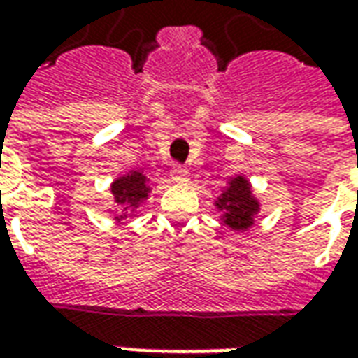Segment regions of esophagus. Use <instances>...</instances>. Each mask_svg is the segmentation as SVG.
<instances>
[{"mask_svg": "<svg viewBox=\"0 0 358 358\" xmlns=\"http://www.w3.org/2000/svg\"><path fill=\"white\" fill-rule=\"evenodd\" d=\"M171 176L176 184H184V182L189 180V172H187V169H184V166H174L171 171Z\"/></svg>", "mask_w": 358, "mask_h": 358, "instance_id": "obj_1", "label": "esophagus"}]
</instances>
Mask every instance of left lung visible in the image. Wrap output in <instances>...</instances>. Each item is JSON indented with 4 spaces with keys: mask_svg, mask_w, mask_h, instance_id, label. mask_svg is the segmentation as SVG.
<instances>
[{
    "mask_svg": "<svg viewBox=\"0 0 358 358\" xmlns=\"http://www.w3.org/2000/svg\"><path fill=\"white\" fill-rule=\"evenodd\" d=\"M213 205L220 213V222L232 232H248L261 213V199L245 174H236L228 180Z\"/></svg>",
    "mask_w": 358,
    "mask_h": 358,
    "instance_id": "1",
    "label": "left lung"
}]
</instances>
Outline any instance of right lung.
<instances>
[{
    "instance_id": "1",
    "label": "right lung",
    "mask_w": 358,
    "mask_h": 358,
    "mask_svg": "<svg viewBox=\"0 0 358 358\" xmlns=\"http://www.w3.org/2000/svg\"><path fill=\"white\" fill-rule=\"evenodd\" d=\"M110 197L113 203L118 207V215L113 217L115 222H122L128 213H136L143 203L148 201L149 195L153 192L151 180L143 174L141 169L138 171H128L122 176L110 182Z\"/></svg>"
}]
</instances>
